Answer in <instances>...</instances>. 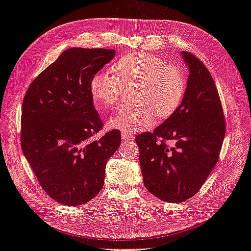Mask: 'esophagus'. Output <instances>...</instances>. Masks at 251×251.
Returning <instances> with one entry per match:
<instances>
[{
	"instance_id": "esophagus-1",
	"label": "esophagus",
	"mask_w": 251,
	"mask_h": 251,
	"mask_svg": "<svg viewBox=\"0 0 251 251\" xmlns=\"http://www.w3.org/2000/svg\"><path fill=\"white\" fill-rule=\"evenodd\" d=\"M121 137H123L124 141H128V140L134 139V136L130 132H126V131H124L123 133H121Z\"/></svg>"
}]
</instances>
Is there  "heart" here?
I'll return each mask as SVG.
<instances>
[{
    "instance_id": "heart-1",
    "label": "heart",
    "mask_w": 251,
    "mask_h": 251,
    "mask_svg": "<svg viewBox=\"0 0 251 251\" xmlns=\"http://www.w3.org/2000/svg\"><path fill=\"white\" fill-rule=\"evenodd\" d=\"M113 74L97 72L90 79V93L96 107L108 109L116 105L123 87L134 86L131 100L108 120L111 128L136 132L146 130L155 116L170 117L180 105L186 82L180 68L148 53H133L114 63Z\"/></svg>"
}]
</instances>
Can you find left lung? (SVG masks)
Returning a JSON list of instances; mask_svg holds the SVG:
<instances>
[{"mask_svg":"<svg viewBox=\"0 0 251 251\" xmlns=\"http://www.w3.org/2000/svg\"><path fill=\"white\" fill-rule=\"evenodd\" d=\"M180 54L189 72L183 100L153 133L135 138L144 185L170 203L183 202L199 192L218 161L225 136L222 105L209 71L192 53ZM164 140H174L176 146L169 148Z\"/></svg>","mask_w":251,"mask_h":251,"instance_id":"1","label":"left lung"}]
</instances>
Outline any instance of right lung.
<instances>
[{"label": "right lung", "mask_w": 251, "mask_h": 251, "mask_svg": "<svg viewBox=\"0 0 251 251\" xmlns=\"http://www.w3.org/2000/svg\"><path fill=\"white\" fill-rule=\"evenodd\" d=\"M115 50H65L28 88L22 109V150L42 188L68 206L101 191L105 165L120 146L118 130L91 140L102 126L90 79Z\"/></svg>", "instance_id": "obj_1"}]
</instances>
